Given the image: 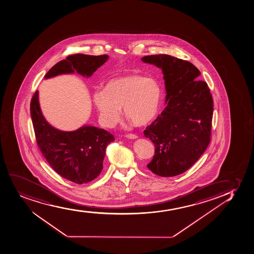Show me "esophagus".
Listing matches in <instances>:
<instances>
[{
    "label": "esophagus",
    "instance_id": "34e87169",
    "mask_svg": "<svg viewBox=\"0 0 254 254\" xmlns=\"http://www.w3.org/2000/svg\"><path fill=\"white\" fill-rule=\"evenodd\" d=\"M126 137L128 139H136L137 136L135 134H127V135H126Z\"/></svg>",
    "mask_w": 254,
    "mask_h": 254
}]
</instances>
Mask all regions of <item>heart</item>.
Segmentation results:
<instances>
[{"label":"heart","mask_w":254,"mask_h":254,"mask_svg":"<svg viewBox=\"0 0 254 254\" xmlns=\"http://www.w3.org/2000/svg\"><path fill=\"white\" fill-rule=\"evenodd\" d=\"M162 95L155 79L131 74L108 79L103 90L93 93L92 102L106 127H112L120 121L121 107L134 126L143 127L158 116Z\"/></svg>","instance_id":"b5f03b06"}]
</instances>
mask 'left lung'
I'll use <instances>...</instances> for the list:
<instances>
[{
  "mask_svg": "<svg viewBox=\"0 0 254 254\" xmlns=\"http://www.w3.org/2000/svg\"><path fill=\"white\" fill-rule=\"evenodd\" d=\"M143 63L161 68L167 107L143 131L155 146L147 168L162 177L188 170L210 141L213 99L207 84L197 80L199 69L186 60L168 55L144 56Z\"/></svg>",
  "mask_w": 254,
  "mask_h": 254,
  "instance_id": "obj_1",
  "label": "left lung"
}]
</instances>
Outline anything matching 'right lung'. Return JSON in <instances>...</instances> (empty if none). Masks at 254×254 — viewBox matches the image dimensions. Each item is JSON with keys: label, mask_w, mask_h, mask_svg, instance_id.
I'll return each mask as SVG.
<instances>
[{"label": "right lung", "mask_w": 254, "mask_h": 254, "mask_svg": "<svg viewBox=\"0 0 254 254\" xmlns=\"http://www.w3.org/2000/svg\"><path fill=\"white\" fill-rule=\"evenodd\" d=\"M108 59L106 55H70L53 66L44 79L74 72L88 78ZM30 113L37 143L55 172L79 185L88 183L101 174L107 146L115 140L112 134L89 125L71 131L55 128L42 113L38 90L31 101Z\"/></svg>", "instance_id": "right-lung-1"}]
</instances>
